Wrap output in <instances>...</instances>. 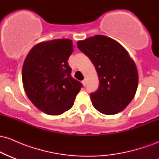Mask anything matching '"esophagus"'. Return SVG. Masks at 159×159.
<instances>
[{"instance_id": "obj_1", "label": "esophagus", "mask_w": 159, "mask_h": 159, "mask_svg": "<svg viewBox=\"0 0 159 159\" xmlns=\"http://www.w3.org/2000/svg\"><path fill=\"white\" fill-rule=\"evenodd\" d=\"M82 84H83L84 86L86 85V79H84L83 81H82Z\"/></svg>"}]
</instances>
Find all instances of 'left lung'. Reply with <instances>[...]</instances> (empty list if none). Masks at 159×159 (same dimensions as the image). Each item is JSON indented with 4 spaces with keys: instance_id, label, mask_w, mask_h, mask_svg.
Listing matches in <instances>:
<instances>
[{
    "instance_id": "obj_1",
    "label": "left lung",
    "mask_w": 159,
    "mask_h": 159,
    "mask_svg": "<svg viewBox=\"0 0 159 159\" xmlns=\"http://www.w3.org/2000/svg\"><path fill=\"white\" fill-rule=\"evenodd\" d=\"M77 45L88 57L98 74L99 85L90 93L95 108L107 115L124 110L134 98L138 83L135 63L127 51L103 35L78 41Z\"/></svg>"
}]
</instances>
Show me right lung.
Returning a JSON list of instances; mask_svg holds the SVG:
<instances>
[{"mask_svg":"<svg viewBox=\"0 0 159 159\" xmlns=\"http://www.w3.org/2000/svg\"><path fill=\"white\" fill-rule=\"evenodd\" d=\"M72 41L57 39L36 45L24 62L22 82L27 97L49 115H60L72 107L83 84L71 75Z\"/></svg>","mask_w":159,"mask_h":159,"instance_id":"right-lung-1","label":"right lung"}]
</instances>
